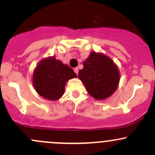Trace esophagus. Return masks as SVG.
I'll use <instances>...</instances> for the list:
<instances>
[{
    "instance_id": "esophagus-1",
    "label": "esophagus",
    "mask_w": 155,
    "mask_h": 155,
    "mask_svg": "<svg viewBox=\"0 0 155 155\" xmlns=\"http://www.w3.org/2000/svg\"><path fill=\"white\" fill-rule=\"evenodd\" d=\"M74 71L76 74H78V72H79V68H75L74 69Z\"/></svg>"
}]
</instances>
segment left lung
Segmentation results:
<instances>
[{
    "label": "left lung",
    "instance_id": "1",
    "mask_svg": "<svg viewBox=\"0 0 155 155\" xmlns=\"http://www.w3.org/2000/svg\"><path fill=\"white\" fill-rule=\"evenodd\" d=\"M83 65L78 76L92 97L98 101L104 100L116 91L120 74L111 58L102 53L92 51Z\"/></svg>",
    "mask_w": 155,
    "mask_h": 155
}]
</instances>
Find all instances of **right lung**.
Masks as SVG:
<instances>
[{
  "instance_id": "1",
  "label": "right lung",
  "mask_w": 155,
  "mask_h": 155,
  "mask_svg": "<svg viewBox=\"0 0 155 155\" xmlns=\"http://www.w3.org/2000/svg\"><path fill=\"white\" fill-rule=\"evenodd\" d=\"M77 77L74 70L54 57L44 58L38 63L33 74L35 91L47 100L57 101L63 96L65 84Z\"/></svg>"
}]
</instances>
